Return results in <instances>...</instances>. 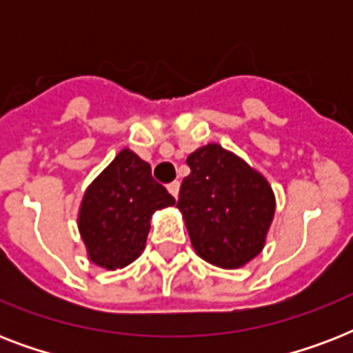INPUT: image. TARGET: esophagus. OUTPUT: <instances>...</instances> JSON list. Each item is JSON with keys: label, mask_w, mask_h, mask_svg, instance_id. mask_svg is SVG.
<instances>
[{"label": "esophagus", "mask_w": 353, "mask_h": 353, "mask_svg": "<svg viewBox=\"0 0 353 353\" xmlns=\"http://www.w3.org/2000/svg\"><path fill=\"white\" fill-rule=\"evenodd\" d=\"M168 192L172 194V196H174V198L177 199V194H179V183L177 181H174V183H170V185H168Z\"/></svg>", "instance_id": "obj_1"}]
</instances>
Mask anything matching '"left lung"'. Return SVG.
Segmentation results:
<instances>
[{"label":"left lung","mask_w":353,"mask_h":353,"mask_svg":"<svg viewBox=\"0 0 353 353\" xmlns=\"http://www.w3.org/2000/svg\"><path fill=\"white\" fill-rule=\"evenodd\" d=\"M181 210L194 251L221 269H238L258 256L274 216L268 179L220 144H207L187 157Z\"/></svg>","instance_id":"8db88e82"}]
</instances>
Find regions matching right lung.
Masks as SVG:
<instances>
[{
    "mask_svg": "<svg viewBox=\"0 0 353 353\" xmlns=\"http://www.w3.org/2000/svg\"><path fill=\"white\" fill-rule=\"evenodd\" d=\"M176 199L152 177V168L132 150L117 157L85 188L79 210V231L88 256L104 269H122L146 245L155 210Z\"/></svg>",
    "mask_w": 353,
    "mask_h": 353,
    "instance_id": "1",
    "label": "right lung"
}]
</instances>
